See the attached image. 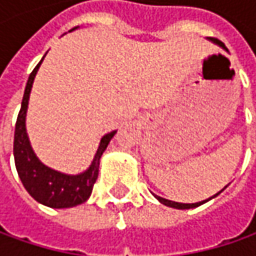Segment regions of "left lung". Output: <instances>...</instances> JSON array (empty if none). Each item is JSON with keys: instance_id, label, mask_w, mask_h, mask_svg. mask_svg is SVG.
I'll return each instance as SVG.
<instances>
[{"instance_id": "left-lung-1", "label": "left lung", "mask_w": 256, "mask_h": 256, "mask_svg": "<svg viewBox=\"0 0 256 256\" xmlns=\"http://www.w3.org/2000/svg\"><path fill=\"white\" fill-rule=\"evenodd\" d=\"M208 40H210V41H212V42H215V44H218L220 46H222V48H225V46L222 45V42H220V41H216V40H214V38H208ZM225 50H226V48H225ZM225 188H226V186H225ZM225 188H224V190H225ZM224 190H221V191H224ZM220 192H218V194H215V195H214V196H211V198L205 200V201L195 202V204H182V202H175V201H170V200H165V198H162V196H158V195H155V194H152V195L155 196V198H156V200H158V201L161 202V204L166 205V206H171V208H175V210H190V208H196V206H200V205H202V204L208 202L210 200H212V198L218 196V195H220Z\"/></svg>"}]
</instances>
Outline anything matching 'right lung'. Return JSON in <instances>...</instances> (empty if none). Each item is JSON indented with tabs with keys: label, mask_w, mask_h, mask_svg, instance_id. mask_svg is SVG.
<instances>
[{
	"label": "right lung",
	"mask_w": 256,
	"mask_h": 256,
	"mask_svg": "<svg viewBox=\"0 0 256 256\" xmlns=\"http://www.w3.org/2000/svg\"><path fill=\"white\" fill-rule=\"evenodd\" d=\"M45 55L28 78L24 96H22V102H21V110H20L16 124H15V166H16V172L20 175V180L22 182L24 188L35 201H38L45 206H50V208H71V206H76L80 204H84L91 196L94 184L98 178L101 156L116 131L104 135L92 162L88 166L86 171L81 172V174L70 175V174L55 171L40 161V158L35 155L31 142H30L26 126H25V118H26L28 101H30L31 88L34 84V78L40 70V65L42 64Z\"/></svg>",
	"instance_id": "right-lung-1"
}]
</instances>
